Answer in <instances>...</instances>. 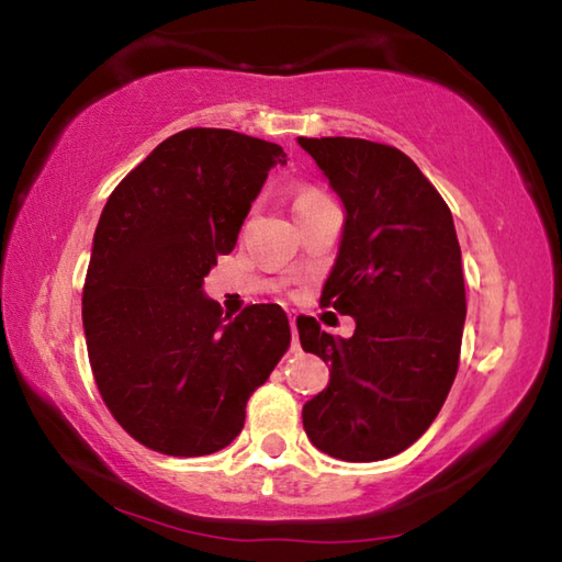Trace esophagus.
<instances>
[{"instance_id":"34e87169","label":"esophagus","mask_w":562,"mask_h":562,"mask_svg":"<svg viewBox=\"0 0 562 562\" xmlns=\"http://www.w3.org/2000/svg\"><path fill=\"white\" fill-rule=\"evenodd\" d=\"M294 322H297V312H290V327H292V345L297 347V325H294Z\"/></svg>"}]
</instances>
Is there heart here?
Wrapping results in <instances>:
<instances>
[{"label":"heart","instance_id":"obj_1","mask_svg":"<svg viewBox=\"0 0 562 562\" xmlns=\"http://www.w3.org/2000/svg\"><path fill=\"white\" fill-rule=\"evenodd\" d=\"M319 198H322V193H317V190H302V193L297 195V201H294V211H300V207L319 201Z\"/></svg>","mask_w":562,"mask_h":562}]
</instances>
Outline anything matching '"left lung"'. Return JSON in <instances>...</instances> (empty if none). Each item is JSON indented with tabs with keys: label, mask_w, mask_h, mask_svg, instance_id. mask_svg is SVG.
I'll use <instances>...</instances> for the list:
<instances>
[{
	"label": "left lung",
	"mask_w": 562,
	"mask_h": 562,
	"mask_svg": "<svg viewBox=\"0 0 562 562\" xmlns=\"http://www.w3.org/2000/svg\"><path fill=\"white\" fill-rule=\"evenodd\" d=\"M297 144L347 213L319 302L357 322L341 339L297 317L302 349L329 364V384L302 406V424L322 453L382 461L429 429L459 372V237L439 190L398 148L345 136Z\"/></svg>",
	"instance_id": "left-lung-1"
}]
</instances>
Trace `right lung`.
<instances>
[{"instance_id":"right-lung-1","label":"right lung","mask_w":562,"mask_h":562,"mask_svg":"<svg viewBox=\"0 0 562 562\" xmlns=\"http://www.w3.org/2000/svg\"><path fill=\"white\" fill-rule=\"evenodd\" d=\"M270 140L186 128L150 150L109 195L93 233L81 317L91 372L113 418L166 456L225 449L245 404L290 347L280 304L235 319L203 280L284 166Z\"/></svg>"}]
</instances>
